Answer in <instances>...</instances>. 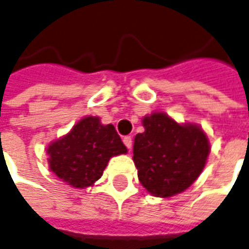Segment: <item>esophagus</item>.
I'll return each mask as SVG.
<instances>
[{
  "label": "esophagus",
  "instance_id": "34e87169",
  "mask_svg": "<svg viewBox=\"0 0 249 249\" xmlns=\"http://www.w3.org/2000/svg\"><path fill=\"white\" fill-rule=\"evenodd\" d=\"M123 144L126 145L128 149H131V146H133V138L131 137H124L123 138Z\"/></svg>",
  "mask_w": 249,
  "mask_h": 249
}]
</instances>
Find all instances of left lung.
<instances>
[{
  "label": "left lung",
  "mask_w": 249,
  "mask_h": 249,
  "mask_svg": "<svg viewBox=\"0 0 249 249\" xmlns=\"http://www.w3.org/2000/svg\"><path fill=\"white\" fill-rule=\"evenodd\" d=\"M142 126L144 133L137 134L133 146L141 185L163 198L186 191L206 167L211 151L206 131L159 111L144 116Z\"/></svg>",
  "instance_id": "1"
}]
</instances>
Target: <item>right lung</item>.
I'll return each instance as SVG.
<instances>
[{"label":"right lung","instance_id":"obj_1","mask_svg":"<svg viewBox=\"0 0 249 249\" xmlns=\"http://www.w3.org/2000/svg\"><path fill=\"white\" fill-rule=\"evenodd\" d=\"M53 174L67 185L85 189L94 185L113 156L127 153L113 124H103L98 116H85L66 136L46 148Z\"/></svg>","mask_w":249,"mask_h":249}]
</instances>
